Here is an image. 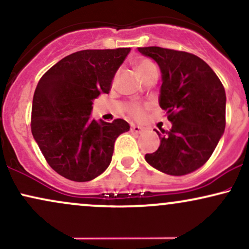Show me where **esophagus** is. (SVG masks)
I'll return each mask as SVG.
<instances>
[{
	"label": "esophagus",
	"mask_w": 249,
	"mask_h": 249,
	"mask_svg": "<svg viewBox=\"0 0 249 249\" xmlns=\"http://www.w3.org/2000/svg\"><path fill=\"white\" fill-rule=\"evenodd\" d=\"M130 131H131V132H133V133H141L142 131V127L137 126V125H132V126L130 127Z\"/></svg>",
	"instance_id": "esophagus-1"
}]
</instances>
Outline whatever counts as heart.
Segmentation results:
<instances>
[{
  "label": "heart",
  "mask_w": 249,
  "mask_h": 249,
  "mask_svg": "<svg viewBox=\"0 0 249 249\" xmlns=\"http://www.w3.org/2000/svg\"><path fill=\"white\" fill-rule=\"evenodd\" d=\"M154 68L157 67L152 62L148 61V59H142V61H139L136 65L137 72L139 73L141 77L144 76L147 71L154 69ZM145 110H146V105L137 104V103L127 105L126 107V112L128 113V116L132 117L133 119H142L145 115Z\"/></svg>",
  "instance_id": "b5f03b06"
}]
</instances>
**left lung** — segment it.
Returning <instances> with one entry per match:
<instances>
[{
    "instance_id": "1",
    "label": "left lung",
    "mask_w": 249,
    "mask_h": 249,
    "mask_svg": "<svg viewBox=\"0 0 249 249\" xmlns=\"http://www.w3.org/2000/svg\"><path fill=\"white\" fill-rule=\"evenodd\" d=\"M138 51L160 68L159 105L172 123L170 131L156 130L160 146L147 153L145 160L170 176L193 172L210 159L225 131L224 85L210 65L193 53L160 47Z\"/></svg>"
}]
</instances>
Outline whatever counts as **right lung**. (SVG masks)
Segmentation results:
<instances>
[{"mask_svg": "<svg viewBox=\"0 0 249 249\" xmlns=\"http://www.w3.org/2000/svg\"><path fill=\"white\" fill-rule=\"evenodd\" d=\"M130 48L82 50L51 67L37 84L31 132L50 167L72 181H90L107 170L124 119H90L93 99L108 93Z\"/></svg>", "mask_w": 249, "mask_h": 249, "instance_id": "1", "label": "right lung"}]
</instances>
